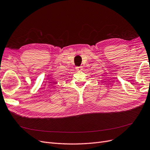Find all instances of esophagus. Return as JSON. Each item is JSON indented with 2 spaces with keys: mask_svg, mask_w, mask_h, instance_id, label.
Here are the masks:
<instances>
[{
  "mask_svg": "<svg viewBox=\"0 0 150 150\" xmlns=\"http://www.w3.org/2000/svg\"><path fill=\"white\" fill-rule=\"evenodd\" d=\"M76 70L78 71H82V70H83V67H82V66L76 67Z\"/></svg>",
  "mask_w": 150,
  "mask_h": 150,
  "instance_id": "obj_1",
  "label": "esophagus"
}]
</instances>
